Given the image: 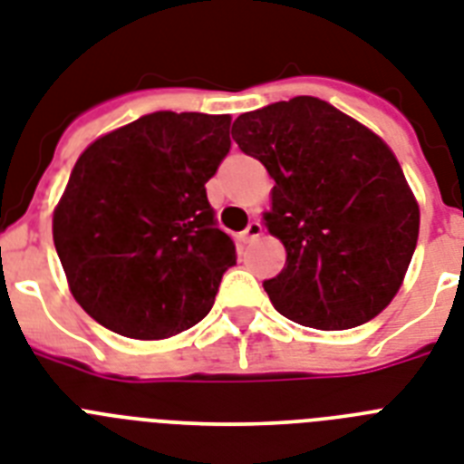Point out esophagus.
Returning <instances> with one entry per match:
<instances>
[{
	"instance_id": "1",
	"label": "esophagus",
	"mask_w": 464,
	"mask_h": 464,
	"mask_svg": "<svg viewBox=\"0 0 464 464\" xmlns=\"http://www.w3.org/2000/svg\"><path fill=\"white\" fill-rule=\"evenodd\" d=\"M259 236H262V224H259V221H250L240 238H243V243H255Z\"/></svg>"
}]
</instances>
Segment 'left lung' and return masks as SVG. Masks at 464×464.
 I'll list each match as a JSON object with an SVG mask.
<instances>
[{
  "label": "left lung",
  "mask_w": 464,
  "mask_h": 464,
  "mask_svg": "<svg viewBox=\"0 0 464 464\" xmlns=\"http://www.w3.org/2000/svg\"><path fill=\"white\" fill-rule=\"evenodd\" d=\"M233 140L274 179L266 231L285 266L271 304L322 331L360 326L401 291L420 238V205L386 142L319 97L240 114Z\"/></svg>",
  "instance_id": "8db88e82"
}]
</instances>
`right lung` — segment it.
I'll use <instances>...</instances> for the list:
<instances>
[{
	"mask_svg": "<svg viewBox=\"0 0 464 464\" xmlns=\"http://www.w3.org/2000/svg\"><path fill=\"white\" fill-rule=\"evenodd\" d=\"M231 116L154 111L78 157L52 217L75 303L114 334L161 341L212 310L236 245L205 183L231 147Z\"/></svg>",
	"mask_w": 464,
	"mask_h": 464,
	"instance_id": "1",
	"label": "right lung"
}]
</instances>
